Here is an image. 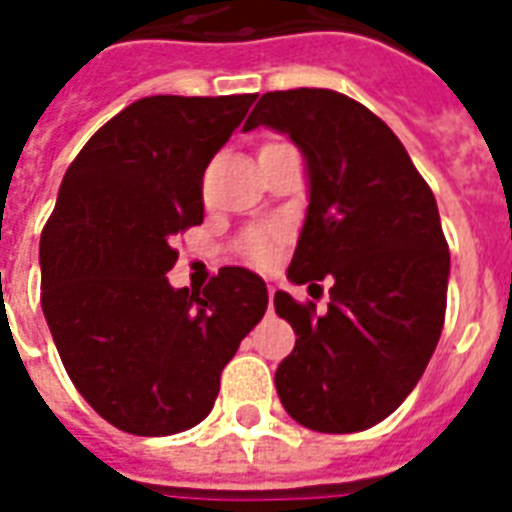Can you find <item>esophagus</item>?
Returning a JSON list of instances; mask_svg holds the SVG:
<instances>
[{"instance_id":"esophagus-1","label":"esophagus","mask_w":512,"mask_h":512,"mask_svg":"<svg viewBox=\"0 0 512 512\" xmlns=\"http://www.w3.org/2000/svg\"><path fill=\"white\" fill-rule=\"evenodd\" d=\"M268 299L274 301V285H268Z\"/></svg>"}]
</instances>
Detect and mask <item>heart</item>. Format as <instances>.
<instances>
[{
    "label": "heart",
    "instance_id": "heart-1",
    "mask_svg": "<svg viewBox=\"0 0 512 512\" xmlns=\"http://www.w3.org/2000/svg\"><path fill=\"white\" fill-rule=\"evenodd\" d=\"M290 238V227L285 222H260L246 227L241 238H238V252L246 263L257 268H268L277 260L279 249Z\"/></svg>",
    "mask_w": 512,
    "mask_h": 512
}]
</instances>
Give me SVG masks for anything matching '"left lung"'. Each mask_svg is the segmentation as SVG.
<instances>
[{"mask_svg":"<svg viewBox=\"0 0 512 512\" xmlns=\"http://www.w3.org/2000/svg\"><path fill=\"white\" fill-rule=\"evenodd\" d=\"M271 126L301 147L310 208L288 277L332 279L329 310L277 290L296 348L277 367L282 406L318 433H359L395 411L444 326L450 249L436 197L381 117L334 90L266 93L244 131Z\"/></svg>","mask_w":512,"mask_h":512,"instance_id":"obj_1","label":"left lung"}]
</instances>
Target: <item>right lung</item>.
I'll return each mask as SVG.
<instances>
[{"label":"right lung","instance_id":"1","mask_svg":"<svg viewBox=\"0 0 512 512\" xmlns=\"http://www.w3.org/2000/svg\"><path fill=\"white\" fill-rule=\"evenodd\" d=\"M255 93L150 95L90 136L40 235V304L79 395L115 428L172 436L211 414L224 365L266 315V282L224 266L167 282L202 224V175Z\"/></svg>","mask_w":512,"mask_h":512}]
</instances>
